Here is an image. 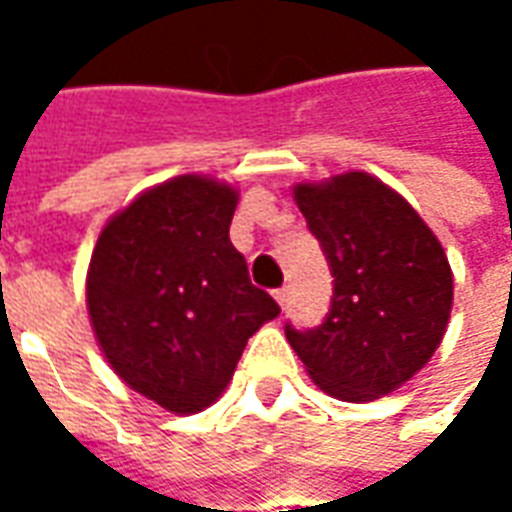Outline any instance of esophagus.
I'll return each mask as SVG.
<instances>
[{
    "label": "esophagus",
    "mask_w": 512,
    "mask_h": 512,
    "mask_svg": "<svg viewBox=\"0 0 512 512\" xmlns=\"http://www.w3.org/2000/svg\"><path fill=\"white\" fill-rule=\"evenodd\" d=\"M288 296H290V288H279V290H274V299H277L279 307H285V304H288Z\"/></svg>",
    "instance_id": "esophagus-1"
}]
</instances>
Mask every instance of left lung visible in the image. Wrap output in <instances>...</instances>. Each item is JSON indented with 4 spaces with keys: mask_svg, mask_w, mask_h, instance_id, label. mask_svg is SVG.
I'll list each match as a JSON object with an SVG mask.
<instances>
[{
    "mask_svg": "<svg viewBox=\"0 0 512 512\" xmlns=\"http://www.w3.org/2000/svg\"><path fill=\"white\" fill-rule=\"evenodd\" d=\"M293 200L321 241L334 296L318 329L285 326L290 348L326 395L348 403L392 395L428 365L447 332L444 246L406 197L362 169L296 183Z\"/></svg>",
    "mask_w": 512,
    "mask_h": 512,
    "instance_id": "8db88e82",
    "label": "left lung"
}]
</instances>
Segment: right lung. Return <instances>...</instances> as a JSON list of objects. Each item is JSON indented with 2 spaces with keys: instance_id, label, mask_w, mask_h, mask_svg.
Here are the masks:
<instances>
[{
  "instance_id": "obj_1",
  "label": "right lung",
  "mask_w": 512,
  "mask_h": 512,
  "mask_svg": "<svg viewBox=\"0 0 512 512\" xmlns=\"http://www.w3.org/2000/svg\"><path fill=\"white\" fill-rule=\"evenodd\" d=\"M238 189L208 175L150 186L98 235L87 312L109 367L172 414L222 397L246 340L279 315L230 244Z\"/></svg>"
}]
</instances>
